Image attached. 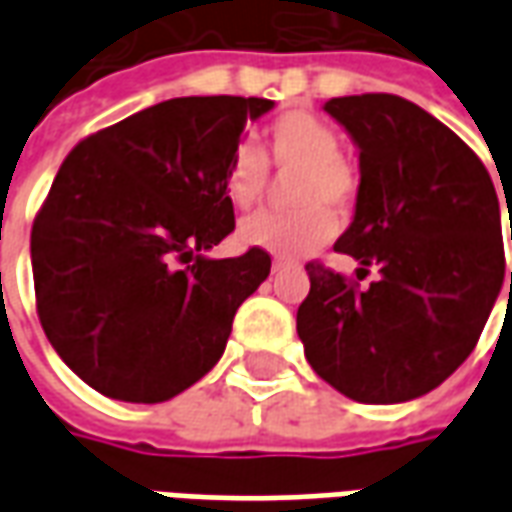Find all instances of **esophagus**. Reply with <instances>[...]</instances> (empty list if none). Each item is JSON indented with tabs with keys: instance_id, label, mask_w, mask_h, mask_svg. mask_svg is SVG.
I'll return each instance as SVG.
<instances>
[{
	"instance_id": "obj_1",
	"label": "esophagus",
	"mask_w": 512,
	"mask_h": 512,
	"mask_svg": "<svg viewBox=\"0 0 512 512\" xmlns=\"http://www.w3.org/2000/svg\"><path fill=\"white\" fill-rule=\"evenodd\" d=\"M288 268H296V263H293V260H285V257H274V260H271V271H274V274L288 271Z\"/></svg>"
}]
</instances>
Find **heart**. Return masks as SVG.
<instances>
[{
	"label": "heart",
	"instance_id": "heart-1",
	"mask_svg": "<svg viewBox=\"0 0 512 512\" xmlns=\"http://www.w3.org/2000/svg\"><path fill=\"white\" fill-rule=\"evenodd\" d=\"M266 150L277 169H299L293 183V213H260L241 224L238 238L268 255L304 257L321 249L334 233V211H345L356 194L354 167L340 156V136L321 117L290 112L266 131ZM268 164L252 145H241L224 172V194L238 211H252L266 191Z\"/></svg>",
	"mask_w": 512,
	"mask_h": 512
}]
</instances>
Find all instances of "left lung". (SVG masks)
<instances>
[{"mask_svg": "<svg viewBox=\"0 0 512 512\" xmlns=\"http://www.w3.org/2000/svg\"><path fill=\"white\" fill-rule=\"evenodd\" d=\"M323 112L359 150L354 222L334 249L359 263L356 277L373 266L378 279L356 290L310 263L296 332L340 395L406 403L466 362L494 310L505 279L496 189L461 136L406 98L345 95Z\"/></svg>", "mask_w": 512, "mask_h": 512, "instance_id": "obj_1", "label": "left lung"}]
</instances>
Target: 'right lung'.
Instances as JSON below:
<instances>
[{"label":"right lung","mask_w":512,"mask_h":512,"mask_svg":"<svg viewBox=\"0 0 512 512\" xmlns=\"http://www.w3.org/2000/svg\"><path fill=\"white\" fill-rule=\"evenodd\" d=\"M266 98H172L87 136L32 224L38 318L84 384L164 403L222 359L263 249L208 257L233 233L224 172Z\"/></svg>","instance_id":"1"}]
</instances>
